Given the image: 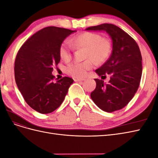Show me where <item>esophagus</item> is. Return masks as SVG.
Wrapping results in <instances>:
<instances>
[{
    "mask_svg": "<svg viewBox=\"0 0 158 158\" xmlns=\"http://www.w3.org/2000/svg\"><path fill=\"white\" fill-rule=\"evenodd\" d=\"M84 78H74V82H80V81H83L84 80Z\"/></svg>",
    "mask_w": 158,
    "mask_h": 158,
    "instance_id": "esophagus-1",
    "label": "esophagus"
}]
</instances>
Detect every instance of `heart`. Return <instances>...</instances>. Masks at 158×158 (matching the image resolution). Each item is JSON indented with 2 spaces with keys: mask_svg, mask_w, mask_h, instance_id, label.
Returning a JSON list of instances; mask_svg holds the SVG:
<instances>
[{
  "mask_svg": "<svg viewBox=\"0 0 158 158\" xmlns=\"http://www.w3.org/2000/svg\"><path fill=\"white\" fill-rule=\"evenodd\" d=\"M72 43L76 49H84V57L88 59L82 63H74L66 66V72L74 78H82L87 71L94 67V60L100 64L106 61L111 52V44L107 38L102 37L98 33L85 31L75 35ZM72 47L67 41L60 44L59 53L60 59L69 62L72 58Z\"/></svg>",
  "mask_w": 158,
  "mask_h": 158,
  "instance_id": "1",
  "label": "heart"
}]
</instances>
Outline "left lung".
<instances>
[{
    "label": "left lung",
    "mask_w": 158,
    "mask_h": 158,
    "mask_svg": "<svg viewBox=\"0 0 158 158\" xmlns=\"http://www.w3.org/2000/svg\"><path fill=\"white\" fill-rule=\"evenodd\" d=\"M85 30L106 31L113 43L111 56L95 70L102 77L109 74L110 80L106 84L102 80L94 79L96 88L91 93V98L106 112L121 109L130 102L139 87L142 71L139 47L127 33L111 23H102Z\"/></svg>",
    "instance_id": "obj_1"
}]
</instances>
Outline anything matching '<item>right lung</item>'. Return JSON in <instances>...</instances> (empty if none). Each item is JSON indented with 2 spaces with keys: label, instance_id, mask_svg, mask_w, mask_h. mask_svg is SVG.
Instances as JSON below:
<instances>
[{
  "label": "right lung",
  "instance_id": "obj_1",
  "mask_svg": "<svg viewBox=\"0 0 158 158\" xmlns=\"http://www.w3.org/2000/svg\"><path fill=\"white\" fill-rule=\"evenodd\" d=\"M75 31L46 27L30 37L18 52L14 64L16 83L26 102L37 112L54 111L63 103L74 82L66 76L54 82L52 72V66L60 60V44Z\"/></svg>",
  "mask_w": 158,
  "mask_h": 158
}]
</instances>
